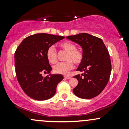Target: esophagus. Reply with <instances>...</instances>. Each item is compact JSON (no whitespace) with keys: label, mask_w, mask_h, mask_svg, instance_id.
<instances>
[{"label":"esophagus","mask_w":129,"mask_h":129,"mask_svg":"<svg viewBox=\"0 0 129 129\" xmlns=\"http://www.w3.org/2000/svg\"><path fill=\"white\" fill-rule=\"evenodd\" d=\"M64 78L67 79H70L71 78V76H64Z\"/></svg>","instance_id":"34e87169"}]
</instances>
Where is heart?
Here are the masks:
<instances>
[{
  "label": "heart",
  "instance_id": "heart-1",
  "mask_svg": "<svg viewBox=\"0 0 129 129\" xmlns=\"http://www.w3.org/2000/svg\"><path fill=\"white\" fill-rule=\"evenodd\" d=\"M60 48L67 52L65 57L66 62L58 63L53 67V71L56 73L66 75L73 68V63L78 66L83 60V53L76 48V45L71 42H63L59 44ZM47 60L51 63H55L57 61V51L53 46L48 47L46 51Z\"/></svg>",
  "mask_w": 129,
  "mask_h": 129
}]
</instances>
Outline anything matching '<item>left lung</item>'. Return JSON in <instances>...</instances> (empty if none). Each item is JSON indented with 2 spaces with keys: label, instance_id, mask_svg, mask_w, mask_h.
Masks as SVG:
<instances>
[{
  "label": "left lung",
  "instance_id": "8db88e82",
  "mask_svg": "<svg viewBox=\"0 0 129 129\" xmlns=\"http://www.w3.org/2000/svg\"><path fill=\"white\" fill-rule=\"evenodd\" d=\"M83 50V60L76 70L83 73L74 76L78 84L74 94L80 98L91 99L104 89L110 76L112 65L109 51L103 40L87 33L66 37Z\"/></svg>",
  "mask_w": 129,
  "mask_h": 129
}]
</instances>
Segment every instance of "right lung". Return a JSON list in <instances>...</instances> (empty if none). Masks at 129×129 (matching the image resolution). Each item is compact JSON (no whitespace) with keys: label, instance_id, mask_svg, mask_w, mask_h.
Segmentation results:
<instances>
[{"label":"right lung","instance_id":"obj_1","mask_svg":"<svg viewBox=\"0 0 129 129\" xmlns=\"http://www.w3.org/2000/svg\"><path fill=\"white\" fill-rule=\"evenodd\" d=\"M64 39L62 36L38 33L26 37L18 46L14 54L17 79L22 89L35 100L51 98L56 91L57 84L63 79L61 75L43 77L42 73L52 70L46 57L48 47Z\"/></svg>","mask_w":129,"mask_h":129}]
</instances>
